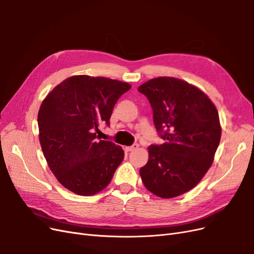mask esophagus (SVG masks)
<instances>
[{
    "label": "esophagus",
    "instance_id": "obj_1",
    "mask_svg": "<svg viewBox=\"0 0 254 254\" xmlns=\"http://www.w3.org/2000/svg\"><path fill=\"white\" fill-rule=\"evenodd\" d=\"M137 147H138V145H137V144H133L132 146L125 147V150H126V151H128V152H130V151H133V150H135Z\"/></svg>",
    "mask_w": 254,
    "mask_h": 254
}]
</instances>
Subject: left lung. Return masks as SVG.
I'll list each match as a JSON object with an SVG mask.
<instances>
[{"label":"left lung","instance_id":"1","mask_svg":"<svg viewBox=\"0 0 254 254\" xmlns=\"http://www.w3.org/2000/svg\"><path fill=\"white\" fill-rule=\"evenodd\" d=\"M138 91L149 101L165 141L149 146L139 174L156 196H179L195 187L212 165L222 133L217 110L202 90L179 78H152Z\"/></svg>","mask_w":254,"mask_h":254}]
</instances>
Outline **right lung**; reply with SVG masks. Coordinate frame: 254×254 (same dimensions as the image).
<instances>
[{"label":"right lung","mask_w":254,"mask_h":254,"mask_svg":"<svg viewBox=\"0 0 254 254\" xmlns=\"http://www.w3.org/2000/svg\"><path fill=\"white\" fill-rule=\"evenodd\" d=\"M128 83L103 76L66 78L43 101L39 137L52 173L68 190L92 195L108 186L124 150L111 141H99L100 124L110 125L113 107Z\"/></svg>","instance_id":"obj_1"}]
</instances>
